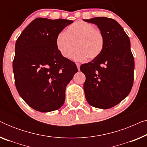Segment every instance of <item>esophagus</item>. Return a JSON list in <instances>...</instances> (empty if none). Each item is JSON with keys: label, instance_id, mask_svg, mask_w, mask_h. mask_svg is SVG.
I'll return each mask as SVG.
<instances>
[{"label": "esophagus", "instance_id": "1", "mask_svg": "<svg viewBox=\"0 0 147 147\" xmlns=\"http://www.w3.org/2000/svg\"><path fill=\"white\" fill-rule=\"evenodd\" d=\"M76 65H77V67H78V70H79L80 71V63H76Z\"/></svg>", "mask_w": 147, "mask_h": 147}]
</instances>
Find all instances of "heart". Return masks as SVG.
<instances>
[{
    "label": "heart",
    "instance_id": "obj_1",
    "mask_svg": "<svg viewBox=\"0 0 147 147\" xmlns=\"http://www.w3.org/2000/svg\"><path fill=\"white\" fill-rule=\"evenodd\" d=\"M59 53L66 59L74 55L76 61H85L89 58L94 59L102 53L105 46V39L100 29L91 23L78 21L66 28L64 33H60L55 41Z\"/></svg>",
    "mask_w": 147,
    "mask_h": 147
}]
</instances>
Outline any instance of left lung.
<instances>
[{
	"mask_svg": "<svg viewBox=\"0 0 147 147\" xmlns=\"http://www.w3.org/2000/svg\"><path fill=\"white\" fill-rule=\"evenodd\" d=\"M84 21L97 25L105 39L100 55L80 66L86 76L85 96L90 106L108 109L124 100L133 85L134 60L130 39L114 19L101 17Z\"/></svg>",
	"mask_w": 147,
	"mask_h": 147,
	"instance_id": "8db88e82",
	"label": "left lung"
}]
</instances>
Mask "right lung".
<instances>
[{
    "mask_svg": "<svg viewBox=\"0 0 147 147\" xmlns=\"http://www.w3.org/2000/svg\"><path fill=\"white\" fill-rule=\"evenodd\" d=\"M71 20L37 18L18 38L13 62L19 95L34 110H58L65 99V88L78 72L76 63L56 47L57 36Z\"/></svg>",
    "mask_w": 147,
    "mask_h": 147,
    "instance_id": "1",
    "label": "right lung"
}]
</instances>
